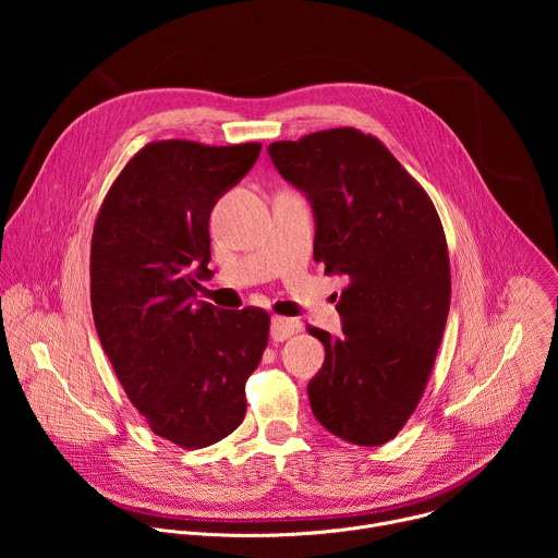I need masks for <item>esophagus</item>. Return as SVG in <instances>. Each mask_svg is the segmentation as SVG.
<instances>
[{
    "mask_svg": "<svg viewBox=\"0 0 558 558\" xmlns=\"http://www.w3.org/2000/svg\"><path fill=\"white\" fill-rule=\"evenodd\" d=\"M302 331V323L300 320H293V317H274L271 320V340L274 342H284L289 340L291 336L300 333Z\"/></svg>",
    "mask_w": 558,
    "mask_h": 558,
    "instance_id": "34e87169",
    "label": "esophagus"
}]
</instances>
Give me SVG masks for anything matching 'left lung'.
<instances>
[{"instance_id":"obj_1","label":"left lung","mask_w":558,"mask_h":558,"mask_svg":"<svg viewBox=\"0 0 558 558\" xmlns=\"http://www.w3.org/2000/svg\"><path fill=\"white\" fill-rule=\"evenodd\" d=\"M315 211V263L344 274L340 338L308 384L315 420L357 446L397 437L426 390L450 308L444 225L426 190L373 134L331 128L269 145Z\"/></svg>"}]
</instances>
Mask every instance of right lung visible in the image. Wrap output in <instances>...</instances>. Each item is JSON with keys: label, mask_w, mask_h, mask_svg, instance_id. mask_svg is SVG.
Masks as SVG:
<instances>
[{"label": "right lung", "mask_w": 558, "mask_h": 558, "mask_svg": "<svg viewBox=\"0 0 558 558\" xmlns=\"http://www.w3.org/2000/svg\"><path fill=\"white\" fill-rule=\"evenodd\" d=\"M260 143L143 145L110 185L93 229L95 327L134 409L154 435L207 448L243 424L245 384L269 340L265 308L194 302L209 276V214Z\"/></svg>", "instance_id": "obj_1"}]
</instances>
